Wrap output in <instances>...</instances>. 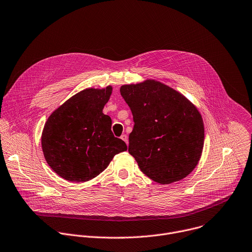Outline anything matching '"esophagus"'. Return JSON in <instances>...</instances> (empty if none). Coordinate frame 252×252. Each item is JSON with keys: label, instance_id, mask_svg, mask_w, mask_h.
<instances>
[{"label": "esophagus", "instance_id": "esophagus-1", "mask_svg": "<svg viewBox=\"0 0 252 252\" xmlns=\"http://www.w3.org/2000/svg\"><path fill=\"white\" fill-rule=\"evenodd\" d=\"M121 138H122L126 144H128V138H127V135H126V134H123V135L121 136Z\"/></svg>", "mask_w": 252, "mask_h": 252}]
</instances>
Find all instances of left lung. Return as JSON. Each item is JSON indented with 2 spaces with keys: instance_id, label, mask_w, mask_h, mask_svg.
Returning a JSON list of instances; mask_svg holds the SVG:
<instances>
[{
  "instance_id": "1",
  "label": "left lung",
  "mask_w": 252,
  "mask_h": 252,
  "mask_svg": "<svg viewBox=\"0 0 252 252\" xmlns=\"http://www.w3.org/2000/svg\"><path fill=\"white\" fill-rule=\"evenodd\" d=\"M120 91L133 116L128 152L140 170L162 185L187 177L200 161L205 139L196 106L153 79L123 85Z\"/></svg>"
}]
</instances>
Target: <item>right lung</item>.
Listing matches in <instances>:
<instances>
[{
	"label": "right lung",
	"instance_id": "1",
	"mask_svg": "<svg viewBox=\"0 0 252 252\" xmlns=\"http://www.w3.org/2000/svg\"><path fill=\"white\" fill-rule=\"evenodd\" d=\"M113 87L88 88L72 96L47 119L41 147L50 168L70 182H86L102 173L114 156L127 149L115 137L103 113Z\"/></svg>",
	"mask_w": 252,
	"mask_h": 252
}]
</instances>
